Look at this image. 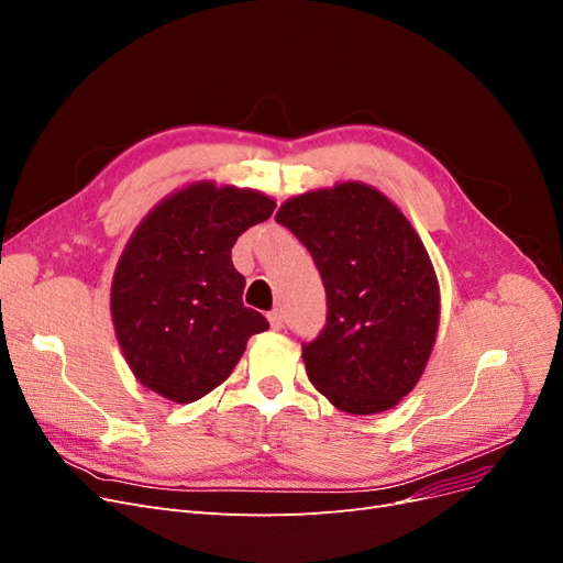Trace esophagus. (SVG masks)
I'll return each mask as SVG.
<instances>
[{
  "label": "esophagus",
  "mask_w": 563,
  "mask_h": 563,
  "mask_svg": "<svg viewBox=\"0 0 563 563\" xmlns=\"http://www.w3.org/2000/svg\"><path fill=\"white\" fill-rule=\"evenodd\" d=\"M267 321H269V327L275 329V331H282V329H284V314H282V310H272V312L267 314Z\"/></svg>",
  "instance_id": "obj_1"
}]
</instances>
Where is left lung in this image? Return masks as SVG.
<instances>
[{
  "label": "left lung",
  "instance_id": "obj_1",
  "mask_svg": "<svg viewBox=\"0 0 563 563\" xmlns=\"http://www.w3.org/2000/svg\"><path fill=\"white\" fill-rule=\"evenodd\" d=\"M275 218L308 246L327 288V327L302 345L310 383L352 416L397 406L439 329V282L418 232L360 180L286 199Z\"/></svg>",
  "mask_w": 563,
  "mask_h": 563
}]
</instances>
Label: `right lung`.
Masks as SVG:
<instances>
[{
  "label": "right lung",
  "instance_id": "right-lung-1",
  "mask_svg": "<svg viewBox=\"0 0 563 563\" xmlns=\"http://www.w3.org/2000/svg\"><path fill=\"white\" fill-rule=\"evenodd\" d=\"M258 190L197 180L164 197L133 230L110 288L117 343L143 387L190 404L230 378L267 319L244 308L236 236L275 211Z\"/></svg>",
  "mask_w": 563,
  "mask_h": 563
}]
</instances>
